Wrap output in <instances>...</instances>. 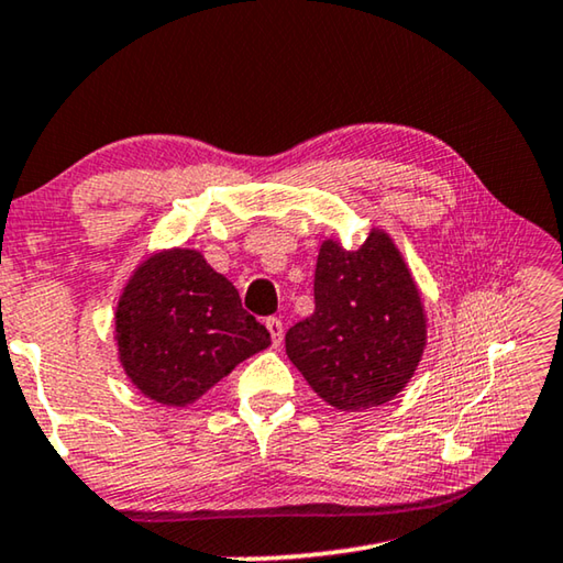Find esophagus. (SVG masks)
I'll list each match as a JSON object with an SVG mask.
<instances>
[{"mask_svg":"<svg viewBox=\"0 0 563 563\" xmlns=\"http://www.w3.org/2000/svg\"><path fill=\"white\" fill-rule=\"evenodd\" d=\"M265 328L267 333L273 338V345H280L283 343V320L280 318H267L265 320Z\"/></svg>","mask_w":563,"mask_h":563,"instance_id":"1","label":"esophagus"}]
</instances>
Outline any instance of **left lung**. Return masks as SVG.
<instances>
[{"label":"left lung","instance_id":"left-lung-1","mask_svg":"<svg viewBox=\"0 0 563 563\" xmlns=\"http://www.w3.org/2000/svg\"><path fill=\"white\" fill-rule=\"evenodd\" d=\"M316 310L285 333V353L338 410L396 398L421 363L426 313L404 255L373 228L358 250L320 245Z\"/></svg>","mask_w":563,"mask_h":563}]
</instances>
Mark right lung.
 I'll use <instances>...</instances> for the list:
<instances>
[{
  "label": "right lung",
  "mask_w": 563,
  "mask_h": 563,
  "mask_svg": "<svg viewBox=\"0 0 563 563\" xmlns=\"http://www.w3.org/2000/svg\"><path fill=\"white\" fill-rule=\"evenodd\" d=\"M114 333L132 386L177 408L271 345V333L243 310L235 285L187 247L140 263L120 296Z\"/></svg>",
  "instance_id": "1"
}]
</instances>
